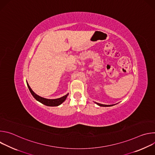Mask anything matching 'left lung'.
Wrapping results in <instances>:
<instances>
[{
	"label": "left lung",
	"instance_id": "left-lung-1",
	"mask_svg": "<svg viewBox=\"0 0 155 155\" xmlns=\"http://www.w3.org/2000/svg\"><path fill=\"white\" fill-rule=\"evenodd\" d=\"M97 105H99V106H102V107H110L112 106L113 105H104V104H99V103H96Z\"/></svg>",
	"mask_w": 155,
	"mask_h": 155
}]
</instances>
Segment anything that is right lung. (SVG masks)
Instances as JSON below:
<instances>
[{
	"mask_svg": "<svg viewBox=\"0 0 155 155\" xmlns=\"http://www.w3.org/2000/svg\"><path fill=\"white\" fill-rule=\"evenodd\" d=\"M27 85L28 86V88L29 90L31 92V93L32 94V95L34 96V97L38 101V102H41V104L45 105L47 106H58L60 104H61L63 102H64V101L66 99V98H67L69 94H66L65 96H64L63 97H60V98H58V99H45V98H43V97H41L38 95H37L32 90L31 88L30 87L29 84L27 83Z\"/></svg>",
	"mask_w": 155,
	"mask_h": 155,
	"instance_id": "add662e5",
	"label": "right lung"
}]
</instances>
